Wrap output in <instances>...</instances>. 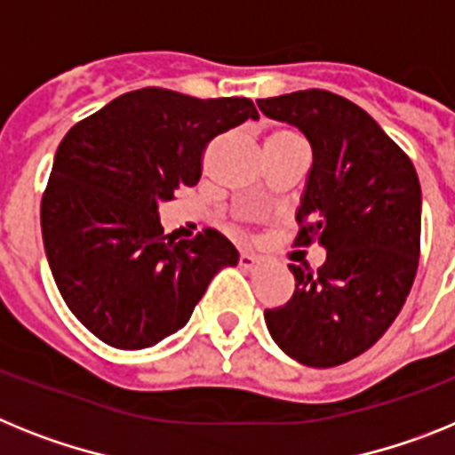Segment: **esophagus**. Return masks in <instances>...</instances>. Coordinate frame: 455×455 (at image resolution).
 <instances>
[{"mask_svg":"<svg viewBox=\"0 0 455 455\" xmlns=\"http://www.w3.org/2000/svg\"><path fill=\"white\" fill-rule=\"evenodd\" d=\"M238 263H240V267H244V270H254V267L260 266V259H259V256L243 251V254H240V259H238Z\"/></svg>","mask_w":455,"mask_h":455,"instance_id":"34e87169","label":"esophagus"}]
</instances>
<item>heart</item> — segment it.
Listing matches in <instances>:
<instances>
[{
    "label": "heart",
    "mask_w": 455,
    "mask_h": 455,
    "mask_svg": "<svg viewBox=\"0 0 455 455\" xmlns=\"http://www.w3.org/2000/svg\"><path fill=\"white\" fill-rule=\"evenodd\" d=\"M282 140H299L298 134L293 130H286V128H276L272 132H267L266 141H282Z\"/></svg>",
    "instance_id": "1"
}]
</instances>
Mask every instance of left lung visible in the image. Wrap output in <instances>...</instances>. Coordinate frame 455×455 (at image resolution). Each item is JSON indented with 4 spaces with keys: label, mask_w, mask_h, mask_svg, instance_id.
I'll return each instance as SVG.
<instances>
[{
    "label": "left lung",
    "mask_w": 455,
    "mask_h": 455,
    "mask_svg": "<svg viewBox=\"0 0 455 455\" xmlns=\"http://www.w3.org/2000/svg\"><path fill=\"white\" fill-rule=\"evenodd\" d=\"M259 109L309 140L314 167L293 244L327 250L318 270L288 266L295 291L266 309V325L302 364L339 366L389 330L412 288L421 250L417 172L364 109L331 91L260 98Z\"/></svg>",
    "instance_id": "1"
}]
</instances>
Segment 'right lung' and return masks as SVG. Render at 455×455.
<instances>
[{"label": "right lung", "instance_id": "obj_1", "mask_svg": "<svg viewBox=\"0 0 455 455\" xmlns=\"http://www.w3.org/2000/svg\"><path fill=\"white\" fill-rule=\"evenodd\" d=\"M259 118L250 98L146 86L75 124L41 201L45 254L63 302L100 341L151 347L179 331L212 276L238 263L215 228L164 235L160 201L199 183L217 134Z\"/></svg>", "mask_w": 455, "mask_h": 455}]
</instances>
